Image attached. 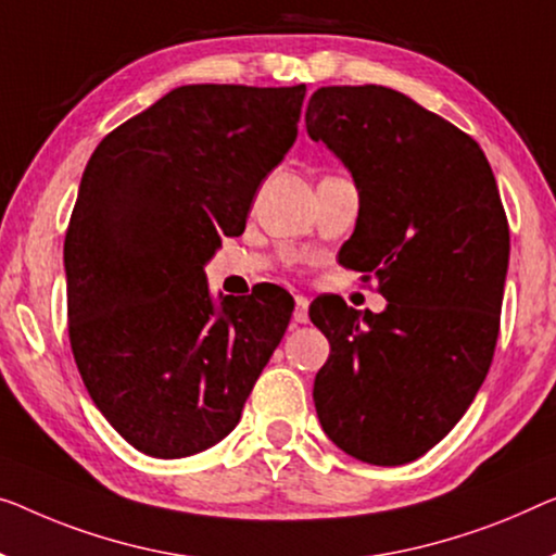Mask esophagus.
Segmentation results:
<instances>
[{
    "mask_svg": "<svg viewBox=\"0 0 556 556\" xmlns=\"http://www.w3.org/2000/svg\"><path fill=\"white\" fill-rule=\"evenodd\" d=\"M294 304H296L294 321H296V325H306V319H309V300H306V296H302V294H296Z\"/></svg>",
    "mask_w": 556,
    "mask_h": 556,
    "instance_id": "esophagus-1",
    "label": "esophagus"
}]
</instances>
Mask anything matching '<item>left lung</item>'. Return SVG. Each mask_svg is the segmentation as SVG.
I'll return each mask as SVG.
<instances>
[{
    "label": "left lung",
    "mask_w": 556,
    "mask_h": 556,
    "mask_svg": "<svg viewBox=\"0 0 556 556\" xmlns=\"http://www.w3.org/2000/svg\"><path fill=\"white\" fill-rule=\"evenodd\" d=\"M306 135L359 189L339 264L377 279L384 312L319 296L329 339L314 379L319 425L350 457L396 467L452 432L482 387L500 337L509 225L479 144L394 89L321 87Z\"/></svg>",
    "instance_id": "left-lung-1"
}]
</instances>
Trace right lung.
<instances>
[{"mask_svg": "<svg viewBox=\"0 0 556 556\" xmlns=\"http://www.w3.org/2000/svg\"><path fill=\"white\" fill-rule=\"evenodd\" d=\"M304 94L177 87L110 131L81 174L64 239L72 354L97 409L149 457L222 442L285 337V289L214 300L204 264L244 231Z\"/></svg>", "mask_w": 556, "mask_h": 556, "instance_id": "right-lung-1", "label": "right lung"}]
</instances>
